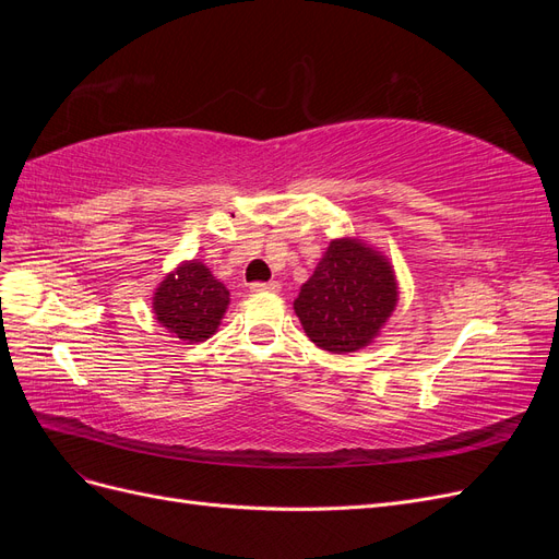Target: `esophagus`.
Returning a JSON list of instances; mask_svg holds the SVG:
<instances>
[{"mask_svg": "<svg viewBox=\"0 0 559 559\" xmlns=\"http://www.w3.org/2000/svg\"><path fill=\"white\" fill-rule=\"evenodd\" d=\"M249 289H251V292H257V294H259V292L277 294V292H280V282H275V280H273V282H253V284L249 286Z\"/></svg>", "mask_w": 559, "mask_h": 559, "instance_id": "34e87169", "label": "esophagus"}]
</instances>
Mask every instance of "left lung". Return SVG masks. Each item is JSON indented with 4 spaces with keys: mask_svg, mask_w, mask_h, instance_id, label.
<instances>
[{
    "mask_svg": "<svg viewBox=\"0 0 559 559\" xmlns=\"http://www.w3.org/2000/svg\"><path fill=\"white\" fill-rule=\"evenodd\" d=\"M399 300L394 265L357 238L333 240L294 310L310 341L333 354L373 343Z\"/></svg>",
    "mask_w": 559,
    "mask_h": 559,
    "instance_id": "1",
    "label": "left lung"
}]
</instances>
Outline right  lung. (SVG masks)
Masks as SVG:
<instances>
[{
	"label": "right lung",
	"mask_w": 559,
	"mask_h": 559,
	"mask_svg": "<svg viewBox=\"0 0 559 559\" xmlns=\"http://www.w3.org/2000/svg\"><path fill=\"white\" fill-rule=\"evenodd\" d=\"M228 302L230 292L205 263L193 259L179 263L170 275H165L151 308L167 333L186 343H202L216 333Z\"/></svg>",
	"instance_id": "1"
}]
</instances>
